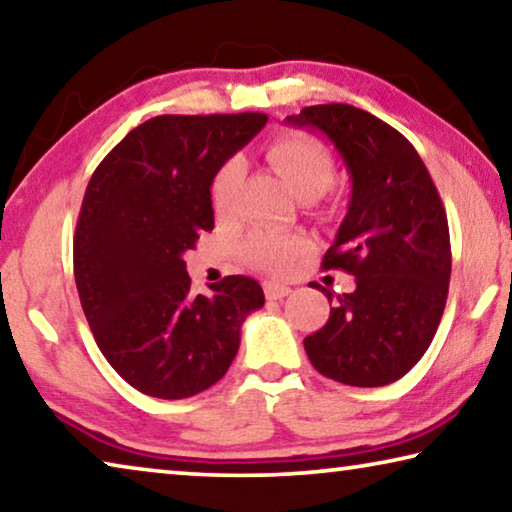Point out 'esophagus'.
I'll use <instances>...</instances> for the list:
<instances>
[{
    "label": "esophagus",
    "instance_id": "1",
    "mask_svg": "<svg viewBox=\"0 0 512 512\" xmlns=\"http://www.w3.org/2000/svg\"><path fill=\"white\" fill-rule=\"evenodd\" d=\"M289 287L287 285H282V282H273V280H269V282H264V294H266V298L269 300H280V298H285L287 294H289Z\"/></svg>",
    "mask_w": 512,
    "mask_h": 512
}]
</instances>
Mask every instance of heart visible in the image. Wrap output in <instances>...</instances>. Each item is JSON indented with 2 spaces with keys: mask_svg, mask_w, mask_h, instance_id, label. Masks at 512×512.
<instances>
[{
  "mask_svg": "<svg viewBox=\"0 0 512 512\" xmlns=\"http://www.w3.org/2000/svg\"><path fill=\"white\" fill-rule=\"evenodd\" d=\"M266 157L300 200L319 198L335 180V164H332L330 152L312 136H280L266 148ZM241 173L243 164L239 157L227 159L216 170L212 180V205L216 212L223 214L230 209ZM307 248H310V241L300 234L257 230L243 241V257L259 269L287 273L307 253Z\"/></svg>",
  "mask_w": 512,
  "mask_h": 512,
  "instance_id": "heart-1",
  "label": "heart"
}]
</instances>
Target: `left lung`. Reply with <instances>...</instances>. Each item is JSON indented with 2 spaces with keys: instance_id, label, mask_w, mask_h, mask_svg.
<instances>
[{
  "instance_id": "left-lung-1",
  "label": "left lung",
  "mask_w": 512,
  "mask_h": 512,
  "mask_svg": "<svg viewBox=\"0 0 512 512\" xmlns=\"http://www.w3.org/2000/svg\"><path fill=\"white\" fill-rule=\"evenodd\" d=\"M285 123L326 134L351 177L348 212L323 269L355 275V289L337 296L326 326L305 337L307 358L337 383H394L428 351L449 294L440 193L412 143L367 111L316 104Z\"/></svg>"
}]
</instances>
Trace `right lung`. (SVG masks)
<instances>
[{"instance_id": "1", "label": "right lung", "mask_w": 512, "mask_h": 512, "mask_svg": "<svg viewBox=\"0 0 512 512\" xmlns=\"http://www.w3.org/2000/svg\"><path fill=\"white\" fill-rule=\"evenodd\" d=\"M264 113L157 116L132 129L86 186L75 282L120 378L154 399H189L225 376L259 282L227 275L193 296L184 253L214 230L212 180L266 125Z\"/></svg>"}]
</instances>
